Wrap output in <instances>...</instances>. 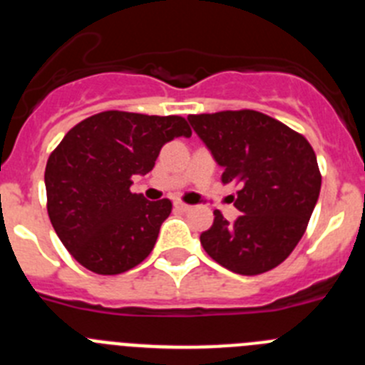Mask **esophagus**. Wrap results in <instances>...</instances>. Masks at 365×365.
<instances>
[{"instance_id":"obj_1","label":"esophagus","mask_w":365,"mask_h":365,"mask_svg":"<svg viewBox=\"0 0 365 365\" xmlns=\"http://www.w3.org/2000/svg\"><path fill=\"white\" fill-rule=\"evenodd\" d=\"M173 206H175L177 210H180V212H190L193 208L192 205H186V202H182V201H177Z\"/></svg>"}]
</instances>
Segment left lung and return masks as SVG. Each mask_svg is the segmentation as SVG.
I'll list each match as a JSON object with an SVG mask.
<instances>
[{
    "mask_svg": "<svg viewBox=\"0 0 365 365\" xmlns=\"http://www.w3.org/2000/svg\"><path fill=\"white\" fill-rule=\"evenodd\" d=\"M190 124L222 166V185H235L241 215L228 222L219 210L201 234L206 254L243 276L272 270L305 234L322 188L309 140L254 109L190 115Z\"/></svg>",
    "mask_w": 365,
    "mask_h": 365,
    "instance_id": "obj_1",
    "label": "left lung"
}]
</instances>
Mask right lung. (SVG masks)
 <instances>
[{
  "label": "right lung",
  "instance_id": "obj_1",
  "mask_svg": "<svg viewBox=\"0 0 365 365\" xmlns=\"http://www.w3.org/2000/svg\"><path fill=\"white\" fill-rule=\"evenodd\" d=\"M190 137L186 118L102 111L78 122L45 166L47 214L71 256L95 274L115 276L143 263L153 250L172 201H148L131 192L160 148Z\"/></svg>",
  "mask_w": 365,
  "mask_h": 365
}]
</instances>
